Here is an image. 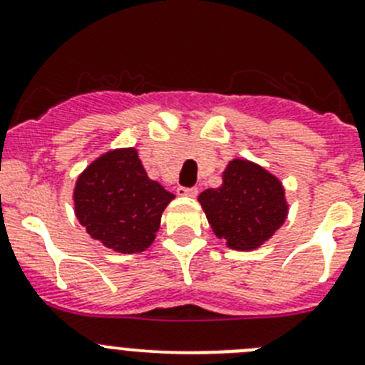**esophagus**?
<instances>
[{"label":"esophagus","mask_w":365,"mask_h":365,"mask_svg":"<svg viewBox=\"0 0 365 365\" xmlns=\"http://www.w3.org/2000/svg\"><path fill=\"white\" fill-rule=\"evenodd\" d=\"M176 192L180 194V196H189V197H196L197 196V187H178V190Z\"/></svg>","instance_id":"obj_1"}]
</instances>
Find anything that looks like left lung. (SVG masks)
Wrapping results in <instances>:
<instances>
[{
    "label": "left lung",
    "instance_id": "8db88e82",
    "mask_svg": "<svg viewBox=\"0 0 365 365\" xmlns=\"http://www.w3.org/2000/svg\"><path fill=\"white\" fill-rule=\"evenodd\" d=\"M213 233L235 251L263 245L288 215L281 180L245 159H233L222 173L219 189H206L197 197Z\"/></svg>",
    "mask_w": 365,
    "mask_h": 365
}]
</instances>
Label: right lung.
Returning a JSON list of instances; mask_svg holds the SVG:
<instances>
[{"label":"right lung","mask_w":365,"mask_h":365,"mask_svg":"<svg viewBox=\"0 0 365 365\" xmlns=\"http://www.w3.org/2000/svg\"><path fill=\"white\" fill-rule=\"evenodd\" d=\"M171 200L175 194L148 178L135 148L111 150L95 159L73 189L77 220L91 238L121 254L152 245Z\"/></svg>","instance_id":"right-lung-1"}]
</instances>
